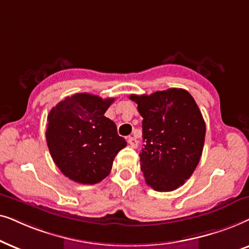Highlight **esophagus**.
<instances>
[{
    "label": "esophagus",
    "instance_id": "1",
    "mask_svg": "<svg viewBox=\"0 0 249 249\" xmlns=\"http://www.w3.org/2000/svg\"><path fill=\"white\" fill-rule=\"evenodd\" d=\"M127 142H128V144H130L132 148H137L138 147V140L135 138H133V137H128L127 138Z\"/></svg>",
    "mask_w": 249,
    "mask_h": 249
}]
</instances>
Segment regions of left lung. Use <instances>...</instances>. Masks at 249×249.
Listing matches in <instances>:
<instances>
[{"label":"left lung","instance_id":"8db88e82","mask_svg":"<svg viewBox=\"0 0 249 249\" xmlns=\"http://www.w3.org/2000/svg\"><path fill=\"white\" fill-rule=\"evenodd\" d=\"M143 118L141 171L156 191H173L191 177L203 154L206 125L192 95L168 89L131 94Z\"/></svg>","mask_w":249,"mask_h":249}]
</instances>
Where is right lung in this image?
Masks as SVG:
<instances>
[{"label":"right lung","instance_id":"right-lung-1","mask_svg":"<svg viewBox=\"0 0 249 249\" xmlns=\"http://www.w3.org/2000/svg\"><path fill=\"white\" fill-rule=\"evenodd\" d=\"M114 98L76 93L48 116L46 142L55 165L71 180L94 184L108 177L119 150L126 147L117 127L105 116Z\"/></svg>","mask_w":249,"mask_h":249}]
</instances>
